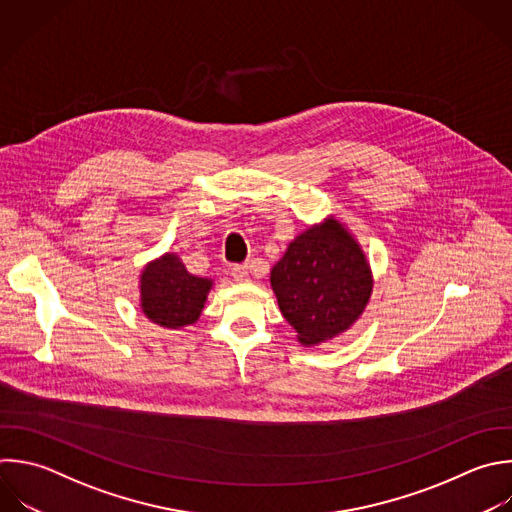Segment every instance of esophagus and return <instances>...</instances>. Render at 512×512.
Here are the masks:
<instances>
[{"label":"esophagus","instance_id":"1","mask_svg":"<svg viewBox=\"0 0 512 512\" xmlns=\"http://www.w3.org/2000/svg\"><path fill=\"white\" fill-rule=\"evenodd\" d=\"M230 274H232V278H234L236 282H246L250 272H248V266H246V264H238V266H232Z\"/></svg>","mask_w":512,"mask_h":512}]
</instances>
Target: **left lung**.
Returning a JSON list of instances; mask_svg holds the SVG:
<instances>
[{
	"label": "left lung",
	"mask_w": 512,
	"mask_h": 512,
	"mask_svg": "<svg viewBox=\"0 0 512 512\" xmlns=\"http://www.w3.org/2000/svg\"><path fill=\"white\" fill-rule=\"evenodd\" d=\"M270 284L302 346L346 332L372 294V270L358 240L334 216L308 226L274 264Z\"/></svg>",
	"instance_id": "8db88e82"
}]
</instances>
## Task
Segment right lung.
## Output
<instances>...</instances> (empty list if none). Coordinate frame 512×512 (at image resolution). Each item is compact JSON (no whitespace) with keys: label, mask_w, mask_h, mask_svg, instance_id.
<instances>
[{"label":"right lung","mask_w":512,"mask_h":512,"mask_svg":"<svg viewBox=\"0 0 512 512\" xmlns=\"http://www.w3.org/2000/svg\"><path fill=\"white\" fill-rule=\"evenodd\" d=\"M212 286V278L190 274L178 254L166 252L140 274V308L150 322L180 330L200 318Z\"/></svg>","instance_id":"obj_1"}]
</instances>
